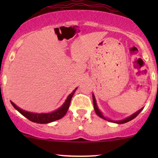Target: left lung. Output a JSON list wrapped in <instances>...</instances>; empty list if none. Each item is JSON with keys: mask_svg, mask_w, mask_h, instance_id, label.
<instances>
[{"mask_svg": "<svg viewBox=\"0 0 158 158\" xmlns=\"http://www.w3.org/2000/svg\"><path fill=\"white\" fill-rule=\"evenodd\" d=\"M93 102H94V110H95V112L96 114H97L98 116H99V117H101V118L104 119H106V120H108L110 121V122H113V123H117V124H123V123H128L129 122V121L132 120L133 119H135L136 117H137L138 114L140 113L141 110H143V108H141L140 110H139L138 111H137L136 113H135L134 114H132V115L130 116V117H127V118L123 119V120H119V121H114V120H110V119H106V117H104V116L102 115V114L101 113V111L99 110V108H98V106L97 105V102H96V99H95V97H94V95L93 94Z\"/></svg>", "mask_w": 158, "mask_h": 158, "instance_id": "left-lung-1", "label": "left lung"}]
</instances>
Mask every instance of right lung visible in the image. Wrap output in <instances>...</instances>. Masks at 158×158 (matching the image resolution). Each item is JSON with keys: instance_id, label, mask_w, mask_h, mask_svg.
<instances>
[{"instance_id": "right-lung-1", "label": "right lung", "mask_w": 158, "mask_h": 158, "mask_svg": "<svg viewBox=\"0 0 158 158\" xmlns=\"http://www.w3.org/2000/svg\"><path fill=\"white\" fill-rule=\"evenodd\" d=\"M77 88L72 92L70 95L68 96L67 99L65 100L64 104L61 106V107L59 108V109L56 110L55 111L51 112V113H47V114H37V113H32V112L27 111V110H22L19 108L17 106H15V103L11 102V104L12 106L15 108L18 111L20 112L23 116L27 117L29 120L32 121L33 123H40V124H44V123H49L53 122V121L58 120V119L62 118L66 114L67 111H68L69 106H70V101H71L72 97H73L74 93L77 90Z\"/></svg>"}]
</instances>
